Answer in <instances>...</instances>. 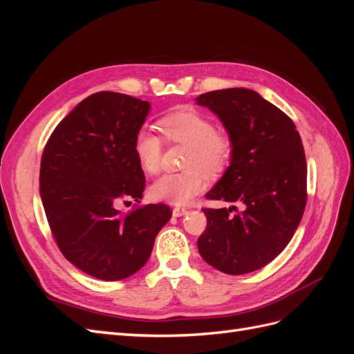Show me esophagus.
Instances as JSON below:
<instances>
[{
  "instance_id": "34e87169",
  "label": "esophagus",
  "mask_w": 354,
  "mask_h": 354,
  "mask_svg": "<svg viewBox=\"0 0 354 354\" xmlns=\"http://www.w3.org/2000/svg\"><path fill=\"white\" fill-rule=\"evenodd\" d=\"M186 212H187V209H186V208H183V207H174V209H173V216H174V217H181V216H185Z\"/></svg>"
}]
</instances>
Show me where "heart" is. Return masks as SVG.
<instances>
[{
  "mask_svg": "<svg viewBox=\"0 0 354 354\" xmlns=\"http://www.w3.org/2000/svg\"><path fill=\"white\" fill-rule=\"evenodd\" d=\"M159 127L168 142L186 145L185 167L180 173L159 177L151 187L156 201L187 205L207 186V176L217 177L229 167L234 143L227 133L217 131L211 118L195 109H178L164 115ZM134 153L147 174H158L162 167L164 138L151 128H140L134 137Z\"/></svg>",
  "mask_w": 354,
  "mask_h": 354,
  "instance_id": "b5f03b06",
  "label": "heart"
}]
</instances>
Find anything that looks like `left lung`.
Listing matches in <instances>:
<instances>
[{
  "mask_svg": "<svg viewBox=\"0 0 354 354\" xmlns=\"http://www.w3.org/2000/svg\"><path fill=\"white\" fill-rule=\"evenodd\" d=\"M198 103L218 115L234 143L230 167L207 199L243 205L242 211L202 208L208 224L198 250L223 273H251L285 250L303 218L307 164L301 137L291 118L252 90L209 91Z\"/></svg>",
  "mask_w": 354,
  "mask_h": 354,
  "instance_id": "8db88e82",
  "label": "left lung"
}]
</instances>
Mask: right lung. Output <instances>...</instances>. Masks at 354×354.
Segmentation results:
<instances>
[{
    "label": "right lung",
    "mask_w": 354,
    "mask_h": 354,
    "mask_svg": "<svg viewBox=\"0 0 354 354\" xmlns=\"http://www.w3.org/2000/svg\"><path fill=\"white\" fill-rule=\"evenodd\" d=\"M149 103L99 91L59 122L41 158L39 192L60 252L102 281L134 274L151 257L158 232L173 216L165 203L138 205L146 178L134 153ZM138 201L128 213L115 209Z\"/></svg>",
    "instance_id": "1"
}]
</instances>
